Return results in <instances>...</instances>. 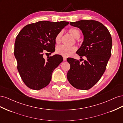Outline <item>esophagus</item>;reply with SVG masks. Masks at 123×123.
I'll return each mask as SVG.
<instances>
[{"label":"esophagus","instance_id":"34e87169","mask_svg":"<svg viewBox=\"0 0 123 123\" xmlns=\"http://www.w3.org/2000/svg\"><path fill=\"white\" fill-rule=\"evenodd\" d=\"M63 59H64V61H66L67 60V58L66 57H65V56H63Z\"/></svg>","mask_w":123,"mask_h":123}]
</instances>
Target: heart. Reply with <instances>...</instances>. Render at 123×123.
I'll list each match as a JSON object with an SVG mask.
<instances>
[{
  "label": "heart",
  "instance_id": "b5f03b06",
  "mask_svg": "<svg viewBox=\"0 0 123 123\" xmlns=\"http://www.w3.org/2000/svg\"><path fill=\"white\" fill-rule=\"evenodd\" d=\"M69 32L74 38L78 39L80 38V31L76 28H72L69 30ZM62 35V32H59L55 37L56 43H58L60 42L61 37ZM77 50V48L75 46H66L64 45H61L57 47L56 49V52L58 54L64 56L65 57H67L71 55L74 52Z\"/></svg>",
  "mask_w": 123,
  "mask_h": 123
}]
</instances>
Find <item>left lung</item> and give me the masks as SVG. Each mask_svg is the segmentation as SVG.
Returning <instances> with one entry per match:
<instances>
[{"label":"left lung","instance_id":"1","mask_svg":"<svg viewBox=\"0 0 123 123\" xmlns=\"http://www.w3.org/2000/svg\"><path fill=\"white\" fill-rule=\"evenodd\" d=\"M70 25L82 32L83 42L76 53L86 59L80 64L73 58L67 59L70 65L67 79L74 88L88 90L98 83L105 72L111 56L112 38L107 28L97 21L81 20L71 22Z\"/></svg>","mask_w":123,"mask_h":123}]
</instances>
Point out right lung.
<instances>
[{
	"label": "right lung",
	"instance_id": "right-lung-1",
	"mask_svg": "<svg viewBox=\"0 0 123 123\" xmlns=\"http://www.w3.org/2000/svg\"><path fill=\"white\" fill-rule=\"evenodd\" d=\"M68 24L65 21H40L25 25L17 36L14 55L17 69L29 88L38 90L50 83L53 71L63 58L62 55L55 54L45 59L43 53L54 52L56 36Z\"/></svg>",
	"mask_w": 123,
	"mask_h": 123
}]
</instances>
